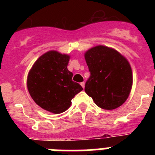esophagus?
<instances>
[{
	"mask_svg": "<svg viewBox=\"0 0 155 155\" xmlns=\"http://www.w3.org/2000/svg\"><path fill=\"white\" fill-rule=\"evenodd\" d=\"M84 84H85V83H84V82H81V87H83V88L84 87Z\"/></svg>",
	"mask_w": 155,
	"mask_h": 155,
	"instance_id": "34e87169",
	"label": "esophagus"
}]
</instances>
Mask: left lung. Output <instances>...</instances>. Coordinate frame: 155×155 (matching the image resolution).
<instances>
[{"label":"left lung","instance_id":"obj_1","mask_svg":"<svg viewBox=\"0 0 155 155\" xmlns=\"http://www.w3.org/2000/svg\"><path fill=\"white\" fill-rule=\"evenodd\" d=\"M90 72L84 91L103 109L120 107L128 98L133 75L127 59L116 50L98 46L84 54Z\"/></svg>","mask_w":155,"mask_h":155}]
</instances>
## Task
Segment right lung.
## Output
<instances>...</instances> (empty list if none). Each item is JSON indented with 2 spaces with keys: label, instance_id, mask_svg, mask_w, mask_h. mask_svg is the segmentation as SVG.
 <instances>
[{
  "label": "right lung",
  "instance_id": "add662e5",
  "mask_svg": "<svg viewBox=\"0 0 155 155\" xmlns=\"http://www.w3.org/2000/svg\"><path fill=\"white\" fill-rule=\"evenodd\" d=\"M70 57L57 51L41 56L30 70L27 87L32 99L45 110L61 113L71 106V100L83 90L72 81L68 70Z\"/></svg>",
  "mask_w": 155,
  "mask_h": 155
}]
</instances>
